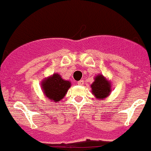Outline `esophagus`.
Wrapping results in <instances>:
<instances>
[{
    "mask_svg": "<svg viewBox=\"0 0 151 151\" xmlns=\"http://www.w3.org/2000/svg\"><path fill=\"white\" fill-rule=\"evenodd\" d=\"M84 83V81H83V80H80L78 81V85H81V86H82V85Z\"/></svg>",
    "mask_w": 151,
    "mask_h": 151,
    "instance_id": "34e87169",
    "label": "esophagus"
}]
</instances>
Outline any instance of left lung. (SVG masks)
Masks as SVG:
<instances>
[{
	"mask_svg": "<svg viewBox=\"0 0 151 151\" xmlns=\"http://www.w3.org/2000/svg\"><path fill=\"white\" fill-rule=\"evenodd\" d=\"M92 92L97 98H105L109 95L111 92L110 83L107 81L102 75H98L95 77V81L92 85Z\"/></svg>",
	"mask_w": 151,
	"mask_h": 151,
	"instance_id": "obj_1",
	"label": "left lung"
}]
</instances>
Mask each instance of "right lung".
I'll return each mask as SVG.
<instances>
[{"label": "right lung", "mask_w": 151, "mask_h": 151, "mask_svg": "<svg viewBox=\"0 0 151 151\" xmlns=\"http://www.w3.org/2000/svg\"><path fill=\"white\" fill-rule=\"evenodd\" d=\"M42 86L45 95L50 101L57 102L66 95L70 87V82L63 80L59 74H53L51 77L43 81Z\"/></svg>", "instance_id": "1"}]
</instances>
